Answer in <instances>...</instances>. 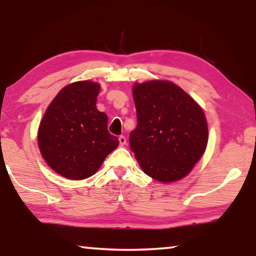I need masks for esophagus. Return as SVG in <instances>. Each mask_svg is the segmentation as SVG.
<instances>
[{"label":"esophagus","mask_w":256,"mask_h":256,"mask_svg":"<svg viewBox=\"0 0 256 256\" xmlns=\"http://www.w3.org/2000/svg\"><path fill=\"white\" fill-rule=\"evenodd\" d=\"M118 142H120L121 146H124V144H127V138H126L124 136H120V138H118Z\"/></svg>","instance_id":"1"}]
</instances>
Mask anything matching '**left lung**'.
Here are the masks:
<instances>
[{
  "instance_id": "obj_1",
  "label": "left lung",
  "mask_w": 256,
  "mask_h": 256,
  "mask_svg": "<svg viewBox=\"0 0 256 256\" xmlns=\"http://www.w3.org/2000/svg\"><path fill=\"white\" fill-rule=\"evenodd\" d=\"M132 98L138 126L129 144L143 172L160 183L188 176L208 141L202 107L169 80L134 84Z\"/></svg>"
}]
</instances>
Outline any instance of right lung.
Returning a JSON list of instances; mask_svg holds the SVG:
<instances>
[{"label": "right lung", "mask_w": 256, "mask_h": 256, "mask_svg": "<svg viewBox=\"0 0 256 256\" xmlns=\"http://www.w3.org/2000/svg\"><path fill=\"white\" fill-rule=\"evenodd\" d=\"M98 82L84 80L59 90L42 118L38 146L60 176L82 180L96 172L118 140L107 129L108 116L96 108Z\"/></svg>", "instance_id": "1"}]
</instances>
